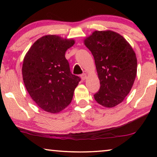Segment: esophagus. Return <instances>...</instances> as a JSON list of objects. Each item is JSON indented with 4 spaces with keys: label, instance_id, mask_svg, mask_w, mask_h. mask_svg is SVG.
Returning a JSON list of instances; mask_svg holds the SVG:
<instances>
[{
    "label": "esophagus",
    "instance_id": "obj_1",
    "mask_svg": "<svg viewBox=\"0 0 157 157\" xmlns=\"http://www.w3.org/2000/svg\"><path fill=\"white\" fill-rule=\"evenodd\" d=\"M86 77H87V76H86V74H82L81 75V80L82 81H84L86 78Z\"/></svg>",
    "mask_w": 157,
    "mask_h": 157
}]
</instances>
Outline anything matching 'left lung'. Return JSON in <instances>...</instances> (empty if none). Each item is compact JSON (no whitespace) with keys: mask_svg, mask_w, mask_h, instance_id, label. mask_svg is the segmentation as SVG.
<instances>
[{"mask_svg":"<svg viewBox=\"0 0 157 157\" xmlns=\"http://www.w3.org/2000/svg\"><path fill=\"white\" fill-rule=\"evenodd\" d=\"M95 60L100 89L96 102L107 108L124 100L134 84L137 60L134 50L123 36L111 31H94L84 40Z\"/></svg>","mask_w":157,"mask_h":157,"instance_id":"1","label":"left lung"}]
</instances>
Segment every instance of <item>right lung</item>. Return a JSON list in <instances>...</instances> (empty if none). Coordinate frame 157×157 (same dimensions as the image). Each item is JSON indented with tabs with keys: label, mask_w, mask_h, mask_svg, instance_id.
I'll return each mask as SVG.
<instances>
[{
	"label": "right lung",
	"mask_w": 157,
	"mask_h": 157,
	"mask_svg": "<svg viewBox=\"0 0 157 157\" xmlns=\"http://www.w3.org/2000/svg\"><path fill=\"white\" fill-rule=\"evenodd\" d=\"M73 39L56 35L38 39L25 54L22 74L25 86L43 110L58 113L68 106L81 78L72 74L65 57Z\"/></svg>",
	"instance_id": "obj_1"
}]
</instances>
